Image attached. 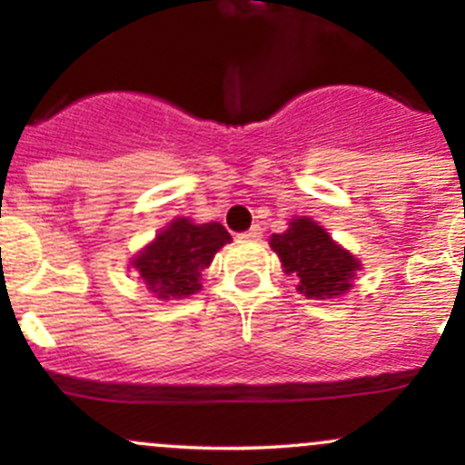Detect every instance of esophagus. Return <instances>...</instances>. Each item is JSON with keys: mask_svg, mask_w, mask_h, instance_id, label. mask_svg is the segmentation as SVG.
Wrapping results in <instances>:
<instances>
[{"mask_svg": "<svg viewBox=\"0 0 465 465\" xmlns=\"http://www.w3.org/2000/svg\"><path fill=\"white\" fill-rule=\"evenodd\" d=\"M240 238H242V240H260V238H262V227L253 225L249 229V232L240 233Z\"/></svg>", "mask_w": 465, "mask_h": 465, "instance_id": "esophagus-1", "label": "esophagus"}]
</instances>
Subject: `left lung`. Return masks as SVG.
I'll return each mask as SVG.
<instances>
[{
  "instance_id": "obj_1",
  "label": "left lung",
  "mask_w": 465,
  "mask_h": 465,
  "mask_svg": "<svg viewBox=\"0 0 465 465\" xmlns=\"http://www.w3.org/2000/svg\"><path fill=\"white\" fill-rule=\"evenodd\" d=\"M282 269L297 280V291L308 300H334L354 282L361 260L341 247L311 216H295L288 229L269 238Z\"/></svg>"
}]
</instances>
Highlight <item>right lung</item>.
<instances>
[{
	"mask_svg": "<svg viewBox=\"0 0 465 465\" xmlns=\"http://www.w3.org/2000/svg\"><path fill=\"white\" fill-rule=\"evenodd\" d=\"M229 242L232 236L221 223L174 218L133 255L129 269L157 300H185L201 291V273Z\"/></svg>",
	"mask_w": 465,
	"mask_h": 465,
	"instance_id": "obj_1",
	"label": "right lung"
}]
</instances>
